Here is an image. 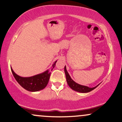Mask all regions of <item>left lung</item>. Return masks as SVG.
<instances>
[{
	"mask_svg": "<svg viewBox=\"0 0 122 122\" xmlns=\"http://www.w3.org/2000/svg\"><path fill=\"white\" fill-rule=\"evenodd\" d=\"M64 70L65 72L66 79L67 84H68L69 86L71 88L73 89V90L75 91L81 92V93H87V92H89L91 91L92 90H93L94 89H95L99 85V84H98V85L93 88H89L88 87H87V86H82L81 85V84H78V83H75L74 81H72L71 78V77L70 76V75H69L68 72H67V70H66V66H65Z\"/></svg>",
	"mask_w": 122,
	"mask_h": 122,
	"instance_id": "obj_1",
	"label": "left lung"
}]
</instances>
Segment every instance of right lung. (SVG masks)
<instances>
[{"label":"right lung","mask_w":122,"mask_h":122,"mask_svg":"<svg viewBox=\"0 0 122 122\" xmlns=\"http://www.w3.org/2000/svg\"><path fill=\"white\" fill-rule=\"evenodd\" d=\"M57 61L54 62L51 70H47L45 72L33 76L24 78L17 75L11 68V71L17 81L26 90L31 92H36L44 89L48 83L51 75V71L56 65Z\"/></svg>","instance_id":"add662e5"}]
</instances>
